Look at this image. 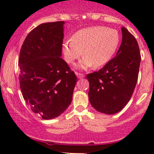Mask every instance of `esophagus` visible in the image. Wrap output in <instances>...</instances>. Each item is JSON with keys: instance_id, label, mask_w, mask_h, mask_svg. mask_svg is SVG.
<instances>
[{"instance_id": "esophagus-1", "label": "esophagus", "mask_w": 154, "mask_h": 154, "mask_svg": "<svg viewBox=\"0 0 154 154\" xmlns=\"http://www.w3.org/2000/svg\"><path fill=\"white\" fill-rule=\"evenodd\" d=\"M75 75H77V77H78L79 79H82V78H83V77H85V75H83V74L79 73V72H75Z\"/></svg>"}]
</instances>
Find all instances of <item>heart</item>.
<instances>
[{"label": "heart", "mask_w": 154, "mask_h": 154, "mask_svg": "<svg viewBox=\"0 0 154 154\" xmlns=\"http://www.w3.org/2000/svg\"><path fill=\"white\" fill-rule=\"evenodd\" d=\"M120 42L116 29L97 26L84 28L77 31L70 40L63 42L61 50L65 61L73 63L82 54L84 58L77 65L87 69L94 65L100 67L111 61Z\"/></svg>", "instance_id": "heart-1"}]
</instances>
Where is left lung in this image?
Returning a JSON list of instances; mask_svg holds the SVG:
<instances>
[{
  "label": "left lung",
  "mask_w": 154,
  "mask_h": 154,
  "mask_svg": "<svg viewBox=\"0 0 154 154\" xmlns=\"http://www.w3.org/2000/svg\"><path fill=\"white\" fill-rule=\"evenodd\" d=\"M122 40L116 56L99 71L88 74V96L95 110L114 114L131 98L138 77L141 57L135 37L125 26Z\"/></svg>",
  "instance_id": "1"
}]
</instances>
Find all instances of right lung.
<instances>
[{
    "mask_svg": "<svg viewBox=\"0 0 154 154\" xmlns=\"http://www.w3.org/2000/svg\"><path fill=\"white\" fill-rule=\"evenodd\" d=\"M65 22L44 23L26 37L19 54V84L32 111L43 119L61 115L71 103L77 79L61 58Z\"/></svg>",
    "mask_w": 154,
    "mask_h": 154,
    "instance_id": "right-lung-1",
    "label": "right lung"
}]
</instances>
